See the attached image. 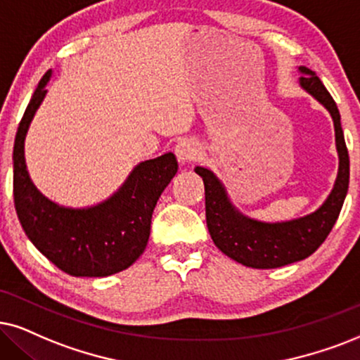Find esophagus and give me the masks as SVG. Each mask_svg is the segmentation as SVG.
Listing matches in <instances>:
<instances>
[{"instance_id": "1", "label": "esophagus", "mask_w": 360, "mask_h": 360, "mask_svg": "<svg viewBox=\"0 0 360 360\" xmlns=\"http://www.w3.org/2000/svg\"><path fill=\"white\" fill-rule=\"evenodd\" d=\"M174 153H176L177 159H179V162H183V165H184V162L194 161L195 156L199 154V148H198V144L194 143V141L183 139V141H179V143L176 144Z\"/></svg>"}]
</instances>
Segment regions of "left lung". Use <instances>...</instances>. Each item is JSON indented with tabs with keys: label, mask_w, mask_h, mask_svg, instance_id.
I'll use <instances>...</instances> for the list:
<instances>
[{
	"label": "left lung",
	"mask_w": 360,
	"mask_h": 360,
	"mask_svg": "<svg viewBox=\"0 0 360 360\" xmlns=\"http://www.w3.org/2000/svg\"><path fill=\"white\" fill-rule=\"evenodd\" d=\"M299 83L330 112L335 127V146L339 153V174L334 189L326 202L309 216L288 222H259L236 211L216 176L206 167H195L202 177L206 193V222L214 244L226 256L254 269H276L288 264L302 261L319 249L338 221L349 189V153L344 131L340 126L338 104L317 78L306 66Z\"/></svg>",
	"instance_id": "1"
}]
</instances>
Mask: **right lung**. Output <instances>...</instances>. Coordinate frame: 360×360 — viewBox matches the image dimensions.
Here are the masks:
<instances>
[{"label": "right lung", "instance_id": "1", "mask_svg": "<svg viewBox=\"0 0 360 360\" xmlns=\"http://www.w3.org/2000/svg\"><path fill=\"white\" fill-rule=\"evenodd\" d=\"M51 71L39 81L21 117L13 149V195L18 219L38 251L76 277L121 272L146 249L156 202L177 172L172 153L138 165L122 188L98 206L61 207L31 183L25 162V138L36 109L46 96Z\"/></svg>", "mask_w": 360, "mask_h": 360}]
</instances>
